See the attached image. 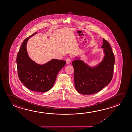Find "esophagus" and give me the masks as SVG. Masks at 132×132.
I'll list each match as a JSON object with an SVG mask.
<instances>
[{"label":"esophagus","mask_w":132,"mask_h":132,"mask_svg":"<svg viewBox=\"0 0 132 132\" xmlns=\"http://www.w3.org/2000/svg\"><path fill=\"white\" fill-rule=\"evenodd\" d=\"M71 59L70 58H68V59H66V63H67V64H69L71 62Z\"/></svg>","instance_id":"1"}]
</instances>
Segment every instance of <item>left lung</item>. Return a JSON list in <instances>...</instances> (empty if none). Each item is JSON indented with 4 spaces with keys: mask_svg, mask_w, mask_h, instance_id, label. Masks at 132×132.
I'll list each match as a JSON object with an SVG mask.
<instances>
[{
    "mask_svg": "<svg viewBox=\"0 0 132 132\" xmlns=\"http://www.w3.org/2000/svg\"><path fill=\"white\" fill-rule=\"evenodd\" d=\"M101 47L104 48V56L97 66L90 67L80 59L72 62L75 86L78 92L83 95L93 94L100 92L112 79L114 55L110 44L105 39H103Z\"/></svg>",
    "mask_w": 132,
    "mask_h": 132,
    "instance_id": "left-lung-1",
    "label": "left lung"
}]
</instances>
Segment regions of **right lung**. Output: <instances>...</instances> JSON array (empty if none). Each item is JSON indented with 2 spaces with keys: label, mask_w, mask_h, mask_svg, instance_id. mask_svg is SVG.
<instances>
[{
  "label": "right lung",
  "mask_w": 132,
  "mask_h": 132,
  "mask_svg": "<svg viewBox=\"0 0 132 132\" xmlns=\"http://www.w3.org/2000/svg\"><path fill=\"white\" fill-rule=\"evenodd\" d=\"M24 39L18 52L16 64L18 76L24 86L31 91L45 93L54 85L57 73L65 66L66 61L53 59L43 65L37 64L28 56L26 45L29 38Z\"/></svg>",
  "instance_id": "1"
}]
</instances>
